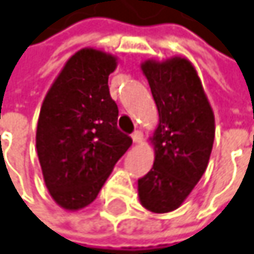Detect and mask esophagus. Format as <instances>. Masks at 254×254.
Returning <instances> with one entry per match:
<instances>
[{"instance_id":"1","label":"esophagus","mask_w":254,"mask_h":254,"mask_svg":"<svg viewBox=\"0 0 254 254\" xmlns=\"http://www.w3.org/2000/svg\"><path fill=\"white\" fill-rule=\"evenodd\" d=\"M131 138H133V143L138 144V143L143 141V133H141V131H134V133L131 134Z\"/></svg>"}]
</instances>
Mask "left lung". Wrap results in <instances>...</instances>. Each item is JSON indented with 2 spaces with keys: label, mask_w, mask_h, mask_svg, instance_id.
I'll use <instances>...</instances> for the list:
<instances>
[{
  "label": "left lung",
  "mask_w": 254,
  "mask_h": 254,
  "mask_svg": "<svg viewBox=\"0 0 254 254\" xmlns=\"http://www.w3.org/2000/svg\"><path fill=\"white\" fill-rule=\"evenodd\" d=\"M159 111L150 143L153 169L138 179V197L153 213L179 209L209 164L214 114L193 64L183 57L141 64Z\"/></svg>",
  "instance_id": "left-lung-1"
}]
</instances>
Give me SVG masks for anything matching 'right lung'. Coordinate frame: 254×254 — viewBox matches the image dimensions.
Listing matches in <instances>:
<instances>
[{
    "label": "right lung",
    "mask_w": 254,
    "mask_h": 254,
    "mask_svg": "<svg viewBox=\"0 0 254 254\" xmlns=\"http://www.w3.org/2000/svg\"><path fill=\"white\" fill-rule=\"evenodd\" d=\"M117 58L94 48L77 51L45 95L35 144L51 197L65 210L93 203L133 140L117 128L108 90Z\"/></svg>",
    "instance_id": "obj_1"
}]
</instances>
